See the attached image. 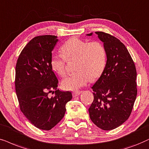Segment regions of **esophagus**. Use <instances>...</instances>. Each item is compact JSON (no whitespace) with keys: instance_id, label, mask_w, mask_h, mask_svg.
<instances>
[{"instance_id":"1","label":"esophagus","mask_w":149,"mask_h":149,"mask_svg":"<svg viewBox=\"0 0 149 149\" xmlns=\"http://www.w3.org/2000/svg\"><path fill=\"white\" fill-rule=\"evenodd\" d=\"M82 93V91H73L72 93V95L73 97H76V96H78V95H80V94Z\"/></svg>"}]
</instances>
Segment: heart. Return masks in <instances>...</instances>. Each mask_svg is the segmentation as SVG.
<instances>
[{
  "mask_svg": "<svg viewBox=\"0 0 149 149\" xmlns=\"http://www.w3.org/2000/svg\"><path fill=\"white\" fill-rule=\"evenodd\" d=\"M62 54H54L51 57L50 66L59 76L66 73V59L77 58L76 72L65 78L62 86L65 90H76L85 85L90 80L101 76L105 68L107 54L104 47L98 41H89L71 38L62 45Z\"/></svg>",
  "mask_w": 149,
  "mask_h": 149,
  "instance_id": "1",
  "label": "heart"
}]
</instances>
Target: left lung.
I'll return each instance as SVG.
<instances>
[{
  "label": "left lung",
  "instance_id": "1",
  "mask_svg": "<svg viewBox=\"0 0 149 149\" xmlns=\"http://www.w3.org/2000/svg\"><path fill=\"white\" fill-rule=\"evenodd\" d=\"M95 33L104 43L107 61L101 76L91 87L94 98L88 112L97 127L109 131L122 125L132 112L137 93V71L119 39L103 31Z\"/></svg>",
  "mask_w": 149,
  "mask_h": 149
}]
</instances>
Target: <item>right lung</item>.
Masks as SVG:
<instances>
[{
	"label": "right lung",
	"instance_id": "add662e5",
	"mask_svg": "<svg viewBox=\"0 0 149 149\" xmlns=\"http://www.w3.org/2000/svg\"><path fill=\"white\" fill-rule=\"evenodd\" d=\"M57 36H38L23 48L16 65L15 88L20 111L38 129H52L65 116L70 91L57 89L58 80L50 66ZM55 93L50 97L49 93Z\"/></svg>",
	"mask_w": 149,
	"mask_h": 149
}]
</instances>
